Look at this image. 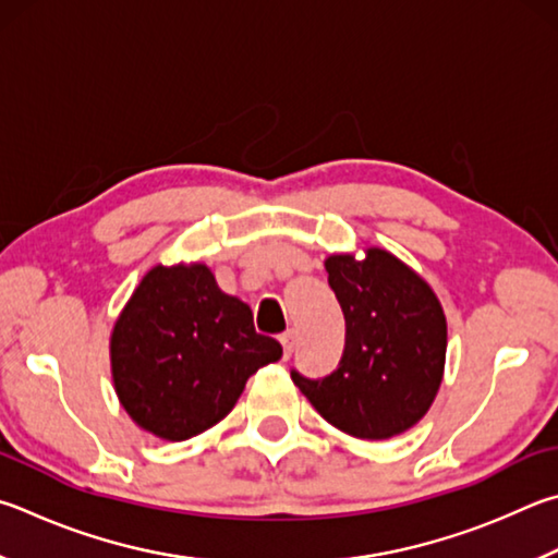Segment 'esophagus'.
I'll return each mask as SVG.
<instances>
[{
	"instance_id": "obj_1",
	"label": "esophagus",
	"mask_w": 558,
	"mask_h": 558,
	"mask_svg": "<svg viewBox=\"0 0 558 558\" xmlns=\"http://www.w3.org/2000/svg\"><path fill=\"white\" fill-rule=\"evenodd\" d=\"M280 343H282V353H286V359H290V353L295 351V331L280 333Z\"/></svg>"
}]
</instances>
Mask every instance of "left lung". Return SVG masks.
<instances>
[{"label": "left lung", "mask_w": 558, "mask_h": 558, "mask_svg": "<svg viewBox=\"0 0 558 558\" xmlns=\"http://www.w3.org/2000/svg\"><path fill=\"white\" fill-rule=\"evenodd\" d=\"M347 319L337 371L292 383L331 427L356 439H390L414 427L437 398L447 363V317L420 272L390 251L324 260Z\"/></svg>", "instance_id": "8db88e82"}]
</instances>
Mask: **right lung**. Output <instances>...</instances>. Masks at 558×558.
<instances>
[{"label":"right lung","mask_w":558,"mask_h":558,"mask_svg":"<svg viewBox=\"0 0 558 558\" xmlns=\"http://www.w3.org/2000/svg\"><path fill=\"white\" fill-rule=\"evenodd\" d=\"M280 356V343L256 333L251 307L227 295L205 263L150 268L109 337L121 408L166 441L215 427L253 373Z\"/></svg>","instance_id":"obj_1"}]
</instances>
